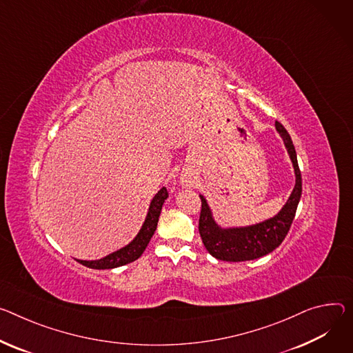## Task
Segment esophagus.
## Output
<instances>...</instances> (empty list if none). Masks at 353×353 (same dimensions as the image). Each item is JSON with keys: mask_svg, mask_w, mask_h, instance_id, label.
Instances as JSON below:
<instances>
[{"mask_svg": "<svg viewBox=\"0 0 353 353\" xmlns=\"http://www.w3.org/2000/svg\"><path fill=\"white\" fill-rule=\"evenodd\" d=\"M183 185H184V187H190V183H188V181H184Z\"/></svg>", "mask_w": 353, "mask_h": 353, "instance_id": "obj_1", "label": "esophagus"}]
</instances>
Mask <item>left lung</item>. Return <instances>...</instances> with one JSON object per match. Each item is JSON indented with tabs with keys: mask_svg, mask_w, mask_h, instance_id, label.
<instances>
[{
	"mask_svg": "<svg viewBox=\"0 0 353 353\" xmlns=\"http://www.w3.org/2000/svg\"><path fill=\"white\" fill-rule=\"evenodd\" d=\"M276 130L281 137L288 156L292 159L296 174V184L290 197L283 208L272 218L248 227L222 228L212 216V211L204 199H201V214L199 221V231L203 243L210 254L218 261L243 262L262 258L273 252L285 238L292 227L297 205L301 197V172L297 163V154L293 141L284 130V126L276 121Z\"/></svg>",
	"mask_w": 353,
	"mask_h": 353,
	"instance_id": "8db88e82",
	"label": "left lung"
}]
</instances>
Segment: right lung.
<instances>
[{
  "label": "right lung",
  "mask_w": 353,
  "mask_h": 353,
  "mask_svg": "<svg viewBox=\"0 0 353 353\" xmlns=\"http://www.w3.org/2000/svg\"><path fill=\"white\" fill-rule=\"evenodd\" d=\"M168 197H169V193H168L166 187H162L157 191V194L150 201L148 215L145 218L142 228L139 230V232L134 238V241H131L126 246L107 254L105 258H101L99 261H77V262L90 269H114V268H119V266L131 263V262L137 261L138 258H141V254L146 249L150 238L153 236V234L156 231L160 211H162V205Z\"/></svg>",
  "instance_id": "add662e5"
}]
</instances>
